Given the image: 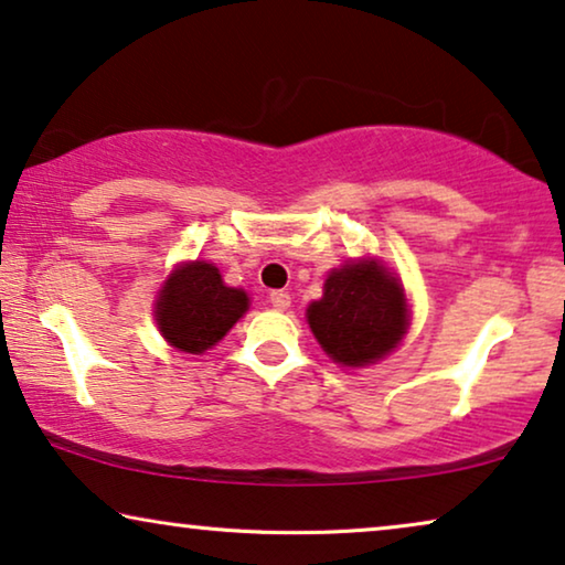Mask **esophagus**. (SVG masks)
Segmentation results:
<instances>
[{
    "label": "esophagus",
    "mask_w": 565,
    "mask_h": 565,
    "mask_svg": "<svg viewBox=\"0 0 565 565\" xmlns=\"http://www.w3.org/2000/svg\"><path fill=\"white\" fill-rule=\"evenodd\" d=\"M269 303H273L277 311H288V308H290V296L285 290H273V292H269Z\"/></svg>",
    "instance_id": "1"
}]
</instances>
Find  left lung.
<instances>
[{
	"label": "left lung",
	"mask_w": 565,
	"mask_h": 565,
	"mask_svg": "<svg viewBox=\"0 0 565 565\" xmlns=\"http://www.w3.org/2000/svg\"><path fill=\"white\" fill-rule=\"evenodd\" d=\"M308 323L331 360L362 367L385 358L404 337V288L370 259L344 265L329 275L323 298L308 306Z\"/></svg>",
	"instance_id": "left-lung-1"
}]
</instances>
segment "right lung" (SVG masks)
Returning a JSON list of instances; mask_svg holds the SVG:
<instances>
[{"mask_svg":"<svg viewBox=\"0 0 565 565\" xmlns=\"http://www.w3.org/2000/svg\"><path fill=\"white\" fill-rule=\"evenodd\" d=\"M246 308V292L223 285L218 267L192 262L167 280L157 300V323L169 344L200 354L221 342Z\"/></svg>","mask_w":565,"mask_h":565,"instance_id":"add662e5","label":"right lung"}]
</instances>
